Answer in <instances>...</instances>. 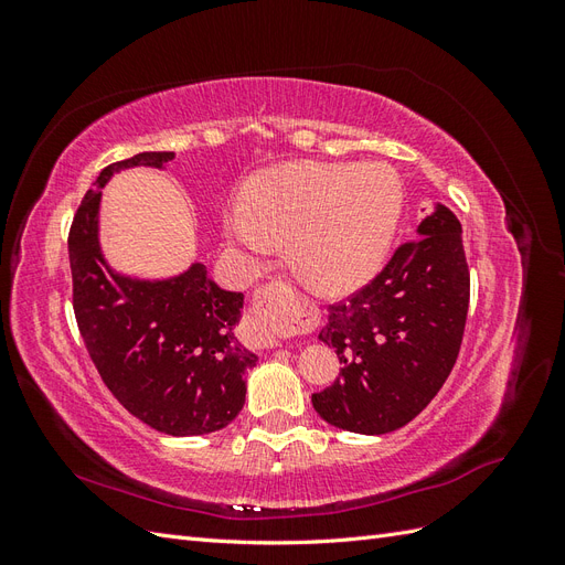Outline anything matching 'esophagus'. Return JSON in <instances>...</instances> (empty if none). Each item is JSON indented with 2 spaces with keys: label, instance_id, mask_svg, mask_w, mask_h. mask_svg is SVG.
Listing matches in <instances>:
<instances>
[{
  "label": "esophagus",
  "instance_id": "34e87169",
  "mask_svg": "<svg viewBox=\"0 0 565 565\" xmlns=\"http://www.w3.org/2000/svg\"><path fill=\"white\" fill-rule=\"evenodd\" d=\"M254 309H256V316H262L266 320H276L280 324H299L301 318L309 316V311H306V306L295 289H289L280 282L262 289V292L254 297ZM245 330L256 347H276V337H270V332H266L264 324L256 322L254 318H247Z\"/></svg>",
  "mask_w": 565,
  "mask_h": 565
}]
</instances>
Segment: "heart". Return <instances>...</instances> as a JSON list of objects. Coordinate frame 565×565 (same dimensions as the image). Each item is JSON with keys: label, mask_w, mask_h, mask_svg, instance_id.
I'll return each instance as SVG.
<instances>
[{"label": "heart", "mask_w": 565, "mask_h": 565, "mask_svg": "<svg viewBox=\"0 0 565 565\" xmlns=\"http://www.w3.org/2000/svg\"><path fill=\"white\" fill-rule=\"evenodd\" d=\"M401 212L403 183L388 164L289 162L247 179L241 214L224 216V235L249 259L287 243L306 282L347 295L384 266Z\"/></svg>", "instance_id": "b5f03b06"}]
</instances>
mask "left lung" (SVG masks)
<instances>
[{"instance_id":"left-lung-1","label":"left lung","mask_w":565,"mask_h":565,"mask_svg":"<svg viewBox=\"0 0 565 565\" xmlns=\"http://www.w3.org/2000/svg\"><path fill=\"white\" fill-rule=\"evenodd\" d=\"M386 268L349 301L330 306L322 344L337 351L341 377L311 401L337 429L382 436L413 422L446 384L469 311L461 224L434 210Z\"/></svg>"}]
</instances>
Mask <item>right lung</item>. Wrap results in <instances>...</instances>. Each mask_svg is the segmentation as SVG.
<instances>
[{"label": "right lung", "instance_id": "right-lung-1", "mask_svg": "<svg viewBox=\"0 0 565 565\" xmlns=\"http://www.w3.org/2000/svg\"><path fill=\"white\" fill-rule=\"evenodd\" d=\"M174 152H139L106 167L73 218V306L92 361L129 413L167 436L224 429L245 405L256 353L235 337L245 295L218 287L207 264L179 276L119 273L100 247V188L134 167L167 169Z\"/></svg>", "mask_w": 565, "mask_h": 565}]
</instances>
